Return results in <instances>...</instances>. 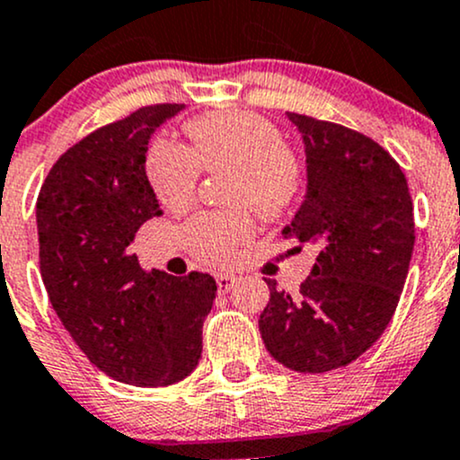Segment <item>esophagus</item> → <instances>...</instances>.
Instances as JSON below:
<instances>
[{
    "label": "esophagus",
    "mask_w": 460,
    "mask_h": 460,
    "mask_svg": "<svg viewBox=\"0 0 460 460\" xmlns=\"http://www.w3.org/2000/svg\"><path fill=\"white\" fill-rule=\"evenodd\" d=\"M234 283L236 277H232V274H217V288H219V292H230L234 288Z\"/></svg>",
    "instance_id": "1"
}]
</instances>
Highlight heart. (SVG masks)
<instances>
[{
  "mask_svg": "<svg viewBox=\"0 0 460 460\" xmlns=\"http://www.w3.org/2000/svg\"><path fill=\"white\" fill-rule=\"evenodd\" d=\"M192 148L155 139L146 155V177L165 208L188 210L195 203L201 168L230 172L228 201L250 206L261 217L283 215L303 183L301 161L283 144L281 132L252 112H212L186 126ZM248 208L201 212L183 226V243L197 261L228 268L252 239Z\"/></svg>",
  "mask_w": 460,
  "mask_h": 460,
  "instance_id": "b5f03b06",
  "label": "heart"
}]
</instances>
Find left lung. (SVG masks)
Listing matches in <instances>:
<instances>
[{"instance_id": "1", "label": "left lung", "mask_w": 460, "mask_h": 460, "mask_svg": "<svg viewBox=\"0 0 460 460\" xmlns=\"http://www.w3.org/2000/svg\"><path fill=\"white\" fill-rule=\"evenodd\" d=\"M305 144L307 192L286 239L316 248L299 292L277 290L259 316L268 352L321 374L361 357L385 332L414 250V208L401 165L349 128L288 112Z\"/></svg>"}]
</instances>
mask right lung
I'll use <instances>...</instances> for the list:
<instances>
[{"label":"right lung","mask_w":460,"mask_h":460,"mask_svg":"<svg viewBox=\"0 0 460 460\" xmlns=\"http://www.w3.org/2000/svg\"><path fill=\"white\" fill-rule=\"evenodd\" d=\"M181 108L146 106L90 132L57 159L37 199L41 279L57 316L94 367L137 387L195 370L217 295L210 274L146 272L128 250L161 215L146 177L150 135Z\"/></svg>","instance_id":"obj_1"}]
</instances>
